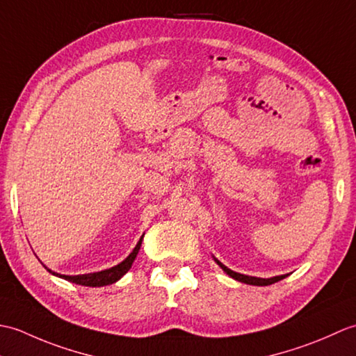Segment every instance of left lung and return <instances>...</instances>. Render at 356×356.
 <instances>
[{
	"label": "left lung",
	"mask_w": 356,
	"mask_h": 356,
	"mask_svg": "<svg viewBox=\"0 0 356 356\" xmlns=\"http://www.w3.org/2000/svg\"><path fill=\"white\" fill-rule=\"evenodd\" d=\"M214 261L220 266L226 274H228L231 278L237 280V282H241V283H246V284H252V286H268V284H272V283H277L280 282V280L286 278L289 274H284V275H275V277H270V278H260V277H251V275H245V274H238V272H234L231 270L229 268H226L223 263L218 261L216 257H213Z\"/></svg>",
	"instance_id": "8db88e82"
}]
</instances>
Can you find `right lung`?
<instances>
[{
	"label": "right lung",
	"mask_w": 356,
	"mask_h": 356,
	"mask_svg": "<svg viewBox=\"0 0 356 356\" xmlns=\"http://www.w3.org/2000/svg\"><path fill=\"white\" fill-rule=\"evenodd\" d=\"M142 238H143V236L139 238L138 245L134 246V249L130 252V255H128L124 261H120L119 264H116V266L108 268V269H104V270H99V272H90V274H79V275H64V274H58V272L49 269L47 266H45V264H42V266L47 269L50 274L55 275V277L67 280V282H72L74 284L90 286V287H101V286L113 284V283H116L118 280L122 278L128 270H130L131 264H133V261L136 259V255H138L139 249H140Z\"/></svg>",
	"instance_id": "1"
}]
</instances>
